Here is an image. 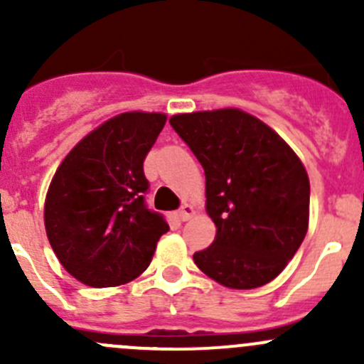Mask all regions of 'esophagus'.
<instances>
[{
    "label": "esophagus",
    "instance_id": "34e87169",
    "mask_svg": "<svg viewBox=\"0 0 364 364\" xmlns=\"http://www.w3.org/2000/svg\"><path fill=\"white\" fill-rule=\"evenodd\" d=\"M193 215H196V208H193L192 204H183L181 209H179V218H181L183 222L190 220Z\"/></svg>",
    "mask_w": 364,
    "mask_h": 364
}]
</instances>
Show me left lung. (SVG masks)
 <instances>
[{
    "instance_id": "8db88e82",
    "label": "left lung",
    "mask_w": 364,
    "mask_h": 364,
    "mask_svg": "<svg viewBox=\"0 0 364 364\" xmlns=\"http://www.w3.org/2000/svg\"><path fill=\"white\" fill-rule=\"evenodd\" d=\"M171 124L205 174L211 247L197 267L237 291L278 277L303 243L310 220V179L294 149L264 121L241 109L174 114Z\"/></svg>"
}]
</instances>
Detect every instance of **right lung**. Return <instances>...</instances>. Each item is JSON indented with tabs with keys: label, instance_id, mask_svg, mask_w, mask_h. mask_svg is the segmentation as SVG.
I'll return each mask as SVG.
<instances>
[{
	"label": "right lung",
	"instance_id": "obj_1",
	"mask_svg": "<svg viewBox=\"0 0 364 364\" xmlns=\"http://www.w3.org/2000/svg\"><path fill=\"white\" fill-rule=\"evenodd\" d=\"M164 112H121L80 139L53 176L43 205L49 243L80 284L116 287L141 277L167 222L146 208L142 161Z\"/></svg>",
	"mask_w": 364,
	"mask_h": 364
}]
</instances>
